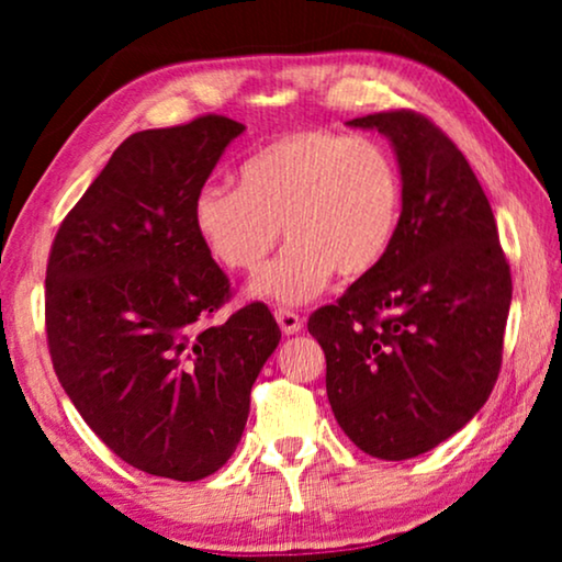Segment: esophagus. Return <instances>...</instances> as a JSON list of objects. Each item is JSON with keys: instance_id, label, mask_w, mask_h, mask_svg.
Segmentation results:
<instances>
[{"instance_id": "1", "label": "esophagus", "mask_w": 562, "mask_h": 562, "mask_svg": "<svg viewBox=\"0 0 562 562\" xmlns=\"http://www.w3.org/2000/svg\"><path fill=\"white\" fill-rule=\"evenodd\" d=\"M273 314H276V322H279V327H281V333H283V335H296L299 329L304 327V322H302V317H299L296 312H289V310H276Z\"/></svg>"}]
</instances>
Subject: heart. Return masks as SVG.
<instances>
[{
	"mask_svg": "<svg viewBox=\"0 0 562 562\" xmlns=\"http://www.w3.org/2000/svg\"><path fill=\"white\" fill-rule=\"evenodd\" d=\"M404 217V179L394 153L371 137L296 130L240 166V187L204 183L191 220L222 268L263 271L279 243L289 248L252 283L276 304H302L333 273L363 279L394 248Z\"/></svg>",
	"mask_w": 562,
	"mask_h": 562,
	"instance_id": "obj_1",
	"label": "heart"
}]
</instances>
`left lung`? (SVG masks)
<instances>
[{
  "label": "left lung",
  "instance_id": "left-lung-1",
  "mask_svg": "<svg viewBox=\"0 0 562 562\" xmlns=\"http://www.w3.org/2000/svg\"><path fill=\"white\" fill-rule=\"evenodd\" d=\"M348 125L394 145L404 217L386 260L306 327L342 432L368 456L406 460L465 427L494 391L512 273L473 168L435 122L394 110Z\"/></svg>",
  "mask_w": 562,
  "mask_h": 562
}]
</instances>
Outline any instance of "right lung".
Listing matches in <instances>:
<instances>
[{
	"mask_svg": "<svg viewBox=\"0 0 562 562\" xmlns=\"http://www.w3.org/2000/svg\"><path fill=\"white\" fill-rule=\"evenodd\" d=\"M222 114L130 135L50 245L45 333L83 422L137 471L199 481L240 442L250 389L281 340L266 304L227 322V276L191 206L229 140Z\"/></svg>",
	"mask_w": 562,
	"mask_h": 562,
	"instance_id": "1",
	"label": "right lung"
}]
</instances>
